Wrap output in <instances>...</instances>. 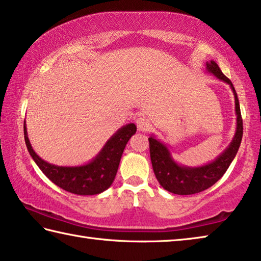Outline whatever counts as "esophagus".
<instances>
[{"label":"esophagus","instance_id":"esophagus-1","mask_svg":"<svg viewBox=\"0 0 261 261\" xmlns=\"http://www.w3.org/2000/svg\"><path fill=\"white\" fill-rule=\"evenodd\" d=\"M137 127H138L139 131H148L149 127H151V122H149L148 118H146L145 116H140L137 118Z\"/></svg>","mask_w":261,"mask_h":261}]
</instances>
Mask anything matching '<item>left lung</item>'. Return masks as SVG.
<instances>
[{"mask_svg":"<svg viewBox=\"0 0 261 261\" xmlns=\"http://www.w3.org/2000/svg\"><path fill=\"white\" fill-rule=\"evenodd\" d=\"M206 69L210 73L214 74L216 78L229 84L231 87L233 95H235V109L237 115L236 134L233 136L230 145L213 162L194 168L179 166L178 163H176L173 160L169 149L167 148L165 144L160 143L154 136L149 137V154H151V161L155 177L163 189L175 194L187 196V194L198 193L215 184L222 177L229 166H230L233 158L236 156L242 141L243 120L240 101H238L235 87L232 86V83L222 73L219 65L214 61L207 62Z\"/></svg>","mask_w":261,"mask_h":261,"instance_id":"left-lung-1","label":"left lung"}]
</instances>
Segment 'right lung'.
Returning <instances> with one entry per match:
<instances>
[{"label":"right lung","instance_id":"obj_1","mask_svg":"<svg viewBox=\"0 0 261 261\" xmlns=\"http://www.w3.org/2000/svg\"><path fill=\"white\" fill-rule=\"evenodd\" d=\"M134 123L122 126L110 138L101 152L90 163L79 167H62L48 163L33 151L24 123V138L31 156L41 171L57 187L81 196L99 194L114 182L123 151L127 141L136 134Z\"/></svg>","mask_w":261,"mask_h":261}]
</instances>
